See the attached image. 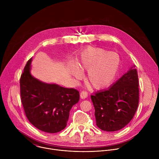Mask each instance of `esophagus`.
Wrapping results in <instances>:
<instances>
[{
	"mask_svg": "<svg viewBox=\"0 0 159 159\" xmlns=\"http://www.w3.org/2000/svg\"><path fill=\"white\" fill-rule=\"evenodd\" d=\"M80 98L81 99H85L87 97V93L86 91H85V90H83V91H82L80 93Z\"/></svg>",
	"mask_w": 159,
	"mask_h": 159,
	"instance_id": "34e87169",
	"label": "esophagus"
}]
</instances>
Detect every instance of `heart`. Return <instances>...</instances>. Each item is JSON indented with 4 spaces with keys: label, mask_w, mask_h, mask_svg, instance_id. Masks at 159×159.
Instances as JSON below:
<instances>
[{
    "label": "heart",
    "mask_w": 159,
    "mask_h": 159,
    "mask_svg": "<svg viewBox=\"0 0 159 159\" xmlns=\"http://www.w3.org/2000/svg\"><path fill=\"white\" fill-rule=\"evenodd\" d=\"M120 65L118 55L99 48L87 47L83 50L79 64V69L87 71V82L93 89L101 90L109 86L115 79ZM71 73L80 79L82 74L76 66L72 67Z\"/></svg>",
    "instance_id": "1"
}]
</instances>
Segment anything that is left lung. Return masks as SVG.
Segmentation results:
<instances>
[{
    "label": "left lung",
    "mask_w": 159,
    "mask_h": 159,
    "mask_svg": "<svg viewBox=\"0 0 159 159\" xmlns=\"http://www.w3.org/2000/svg\"><path fill=\"white\" fill-rule=\"evenodd\" d=\"M139 77L135 65L107 89L91 96L96 125L103 131H115L127 125L139 101Z\"/></svg>",
    "instance_id": "1"
}]
</instances>
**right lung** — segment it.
<instances>
[{"label":"right lung","instance_id":"obj_1","mask_svg":"<svg viewBox=\"0 0 159 159\" xmlns=\"http://www.w3.org/2000/svg\"><path fill=\"white\" fill-rule=\"evenodd\" d=\"M31 61L32 58L20 79V99L25 115L38 129L57 133L66 127L72 107L79 101V92L36 79L30 72Z\"/></svg>","mask_w":159,"mask_h":159}]
</instances>
